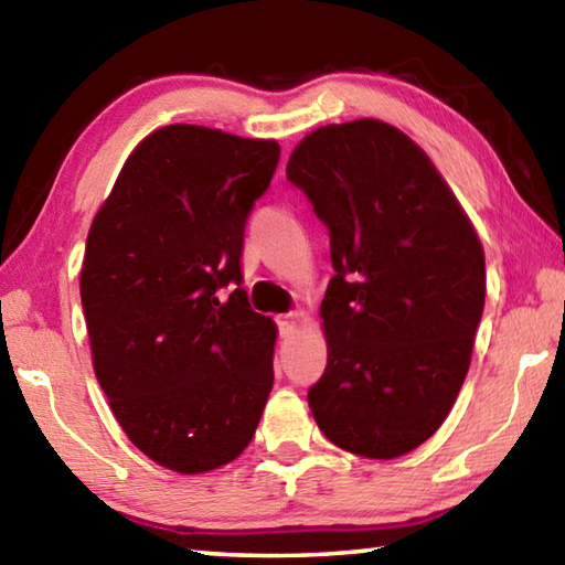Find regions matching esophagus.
<instances>
[{"label":"esophagus","instance_id":"34e87169","mask_svg":"<svg viewBox=\"0 0 565 565\" xmlns=\"http://www.w3.org/2000/svg\"><path fill=\"white\" fill-rule=\"evenodd\" d=\"M299 321H301L299 311H291V313H284V317H279V333H281V337L284 339L291 337L296 327H299Z\"/></svg>","mask_w":565,"mask_h":565}]
</instances>
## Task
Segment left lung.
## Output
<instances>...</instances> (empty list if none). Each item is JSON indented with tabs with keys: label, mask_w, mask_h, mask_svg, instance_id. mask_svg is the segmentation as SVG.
I'll return each instance as SVG.
<instances>
[{
	"label": "left lung",
	"mask_w": 565,
	"mask_h": 565,
	"mask_svg": "<svg viewBox=\"0 0 565 565\" xmlns=\"http://www.w3.org/2000/svg\"><path fill=\"white\" fill-rule=\"evenodd\" d=\"M331 238L327 371L309 388L343 451L396 458L436 434L463 386L486 299L471 222L426 151L376 119L311 131L286 164Z\"/></svg>",
	"instance_id": "left-lung-1"
}]
</instances>
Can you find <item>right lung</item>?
<instances>
[{
  "mask_svg": "<svg viewBox=\"0 0 565 565\" xmlns=\"http://www.w3.org/2000/svg\"><path fill=\"white\" fill-rule=\"evenodd\" d=\"M279 157L271 139L169 124L131 151L89 228L94 374L129 441L177 473L234 461L274 386L276 327L242 289V252Z\"/></svg>",
  "mask_w": 565,
  "mask_h": 565,
  "instance_id": "right-lung-1",
  "label": "right lung"
}]
</instances>
